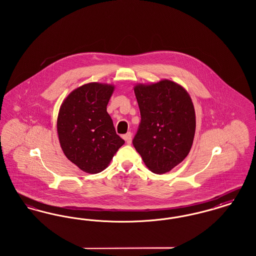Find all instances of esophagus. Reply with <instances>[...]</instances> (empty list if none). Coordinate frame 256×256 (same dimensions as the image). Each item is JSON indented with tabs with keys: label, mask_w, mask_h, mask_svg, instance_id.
Returning a JSON list of instances; mask_svg holds the SVG:
<instances>
[{
	"label": "esophagus",
	"mask_w": 256,
	"mask_h": 256,
	"mask_svg": "<svg viewBox=\"0 0 256 256\" xmlns=\"http://www.w3.org/2000/svg\"><path fill=\"white\" fill-rule=\"evenodd\" d=\"M132 132H128V134L124 135V141L126 142V144H128V145L132 144Z\"/></svg>",
	"instance_id": "34e87169"
}]
</instances>
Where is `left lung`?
Here are the masks:
<instances>
[{"label":"left lung","instance_id":"8db88e82","mask_svg":"<svg viewBox=\"0 0 256 256\" xmlns=\"http://www.w3.org/2000/svg\"><path fill=\"white\" fill-rule=\"evenodd\" d=\"M141 121L132 140L146 167L165 174L185 158L193 144L195 110L182 87L170 80L134 87Z\"/></svg>","mask_w":256,"mask_h":256}]
</instances>
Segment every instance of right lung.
<instances>
[{
	"label": "right lung",
	"instance_id": "1",
	"mask_svg": "<svg viewBox=\"0 0 256 256\" xmlns=\"http://www.w3.org/2000/svg\"><path fill=\"white\" fill-rule=\"evenodd\" d=\"M114 86L88 84L61 104L58 134L66 158L80 170L98 174L110 164L124 141L116 134L106 106Z\"/></svg>",
	"mask_w": 256,
	"mask_h": 256
}]
</instances>
